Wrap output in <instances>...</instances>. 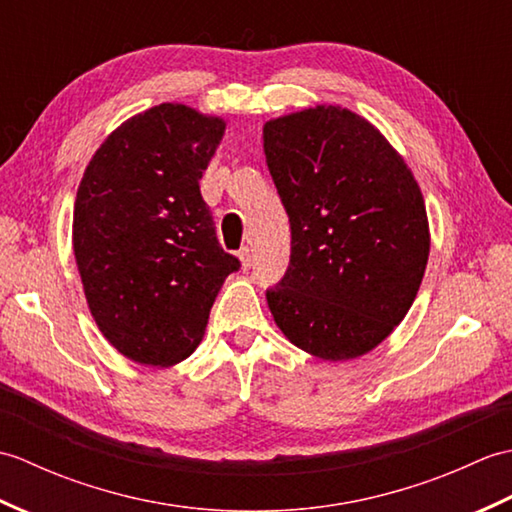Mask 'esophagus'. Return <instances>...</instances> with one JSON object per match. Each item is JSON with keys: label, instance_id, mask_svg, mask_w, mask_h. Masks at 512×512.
I'll return each instance as SVG.
<instances>
[{"label": "esophagus", "instance_id": "obj_1", "mask_svg": "<svg viewBox=\"0 0 512 512\" xmlns=\"http://www.w3.org/2000/svg\"><path fill=\"white\" fill-rule=\"evenodd\" d=\"M239 262H242L244 270H248L250 266H253V255H250V248L248 246L239 248Z\"/></svg>", "mask_w": 512, "mask_h": 512}]
</instances>
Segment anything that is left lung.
<instances>
[{
  "mask_svg": "<svg viewBox=\"0 0 512 512\" xmlns=\"http://www.w3.org/2000/svg\"><path fill=\"white\" fill-rule=\"evenodd\" d=\"M264 151L290 220V264L266 290L275 323L323 361L374 350L427 268L418 182L374 125L332 105L266 123Z\"/></svg>",
  "mask_w": 512,
  "mask_h": 512,
  "instance_id": "left-lung-1",
  "label": "left lung"
}]
</instances>
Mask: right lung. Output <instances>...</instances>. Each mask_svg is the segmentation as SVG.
<instances>
[{
  "label": "right lung",
  "instance_id": "add662e5",
  "mask_svg": "<svg viewBox=\"0 0 512 512\" xmlns=\"http://www.w3.org/2000/svg\"><path fill=\"white\" fill-rule=\"evenodd\" d=\"M224 121L162 103L129 118L83 173L72 242L103 336L143 365L167 367L200 343L239 259L217 242L200 178Z\"/></svg>",
  "mask_w": 512,
  "mask_h": 512
}]
</instances>
